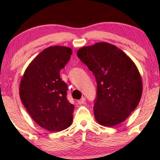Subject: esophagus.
Wrapping results in <instances>:
<instances>
[{"label": "esophagus", "instance_id": "esophagus-1", "mask_svg": "<svg viewBox=\"0 0 160 160\" xmlns=\"http://www.w3.org/2000/svg\"><path fill=\"white\" fill-rule=\"evenodd\" d=\"M85 102H86V99H85L84 98H82V99L78 100V103L79 104V105H83V104H84V103H85Z\"/></svg>", "mask_w": 160, "mask_h": 160}]
</instances>
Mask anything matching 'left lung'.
<instances>
[{"instance_id": "1", "label": "left lung", "mask_w": 160, "mask_h": 160, "mask_svg": "<svg viewBox=\"0 0 160 160\" xmlns=\"http://www.w3.org/2000/svg\"><path fill=\"white\" fill-rule=\"evenodd\" d=\"M77 56L92 72L97 82L94 115L98 123L113 127L135 110L143 92L141 74L123 51L106 42L82 47Z\"/></svg>"}]
</instances>
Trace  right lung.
<instances>
[{"label": "right lung", "instance_id": "obj_1", "mask_svg": "<svg viewBox=\"0 0 160 160\" xmlns=\"http://www.w3.org/2000/svg\"><path fill=\"white\" fill-rule=\"evenodd\" d=\"M72 49L52 46L39 53L26 68L19 96L32 119L50 132H60L73 122L74 106L67 100L68 86L60 76Z\"/></svg>", "mask_w": 160, "mask_h": 160}]
</instances>
